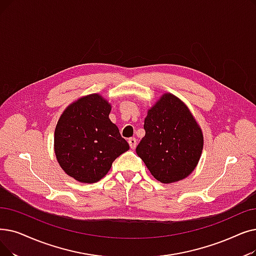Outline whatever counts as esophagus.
Returning a JSON list of instances; mask_svg holds the SVG:
<instances>
[{
    "mask_svg": "<svg viewBox=\"0 0 256 256\" xmlns=\"http://www.w3.org/2000/svg\"><path fill=\"white\" fill-rule=\"evenodd\" d=\"M128 144H130V146L132 150H134V148H136V146H137V140H136V138H130V139L128 140Z\"/></svg>",
    "mask_w": 256,
    "mask_h": 256,
    "instance_id": "1",
    "label": "esophagus"
}]
</instances>
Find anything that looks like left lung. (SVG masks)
Here are the masks:
<instances>
[{"instance_id": "8db88e82", "label": "left lung", "mask_w": 256, "mask_h": 256, "mask_svg": "<svg viewBox=\"0 0 256 256\" xmlns=\"http://www.w3.org/2000/svg\"><path fill=\"white\" fill-rule=\"evenodd\" d=\"M146 136L136 152L154 176L164 184L190 176L201 158L204 137L190 110L172 93H164L148 110Z\"/></svg>"}]
</instances>
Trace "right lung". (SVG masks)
<instances>
[{"label": "right lung", "mask_w": 256, "mask_h": 256, "mask_svg": "<svg viewBox=\"0 0 256 256\" xmlns=\"http://www.w3.org/2000/svg\"><path fill=\"white\" fill-rule=\"evenodd\" d=\"M112 106L100 94L73 102L60 115L54 132V152L62 170L80 183H95L114 160L130 150L110 120Z\"/></svg>", "instance_id": "1"}]
</instances>
